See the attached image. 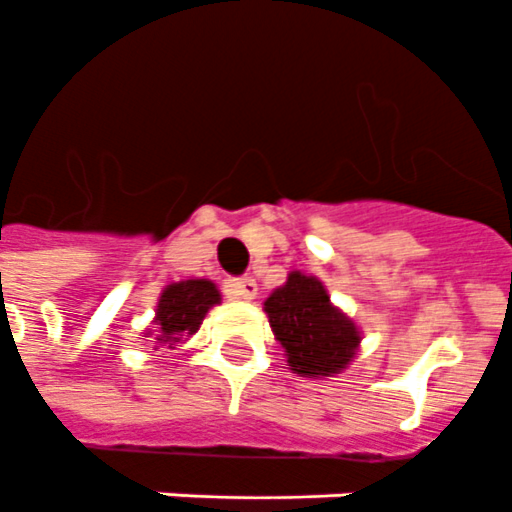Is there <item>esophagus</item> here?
Listing matches in <instances>:
<instances>
[{
    "label": "esophagus",
    "instance_id": "1",
    "mask_svg": "<svg viewBox=\"0 0 512 512\" xmlns=\"http://www.w3.org/2000/svg\"><path fill=\"white\" fill-rule=\"evenodd\" d=\"M230 293L232 298H240V301H251L259 293V285L251 277H243V280H232L230 282Z\"/></svg>",
    "mask_w": 512,
    "mask_h": 512
}]
</instances>
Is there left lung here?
Instances as JSON below:
<instances>
[{"mask_svg":"<svg viewBox=\"0 0 512 512\" xmlns=\"http://www.w3.org/2000/svg\"><path fill=\"white\" fill-rule=\"evenodd\" d=\"M269 327L301 378H330L351 365L362 333L349 314L330 301L325 285L304 272H290L285 285L264 301Z\"/></svg>","mask_w":512,"mask_h":512,"instance_id":"left-lung-1","label":"left lung"}]
</instances>
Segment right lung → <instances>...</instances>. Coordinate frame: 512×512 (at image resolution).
I'll return each instance as SVG.
<instances>
[{
	"mask_svg": "<svg viewBox=\"0 0 512 512\" xmlns=\"http://www.w3.org/2000/svg\"><path fill=\"white\" fill-rule=\"evenodd\" d=\"M222 301V293L211 280H179L166 285L155 306L153 327H147L145 338L155 343L177 346L190 335H195L203 325V317L211 306Z\"/></svg>",
	"mask_w": 512,
	"mask_h": 512,
	"instance_id": "1",
	"label": "right lung"
}]
</instances>
